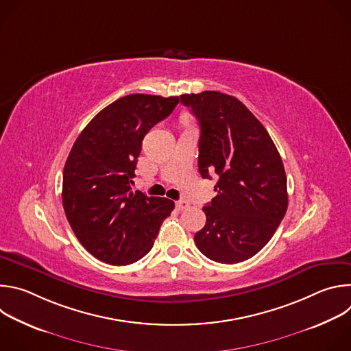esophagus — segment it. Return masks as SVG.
<instances>
[{"label": "esophagus", "instance_id": "34e87169", "mask_svg": "<svg viewBox=\"0 0 351 351\" xmlns=\"http://www.w3.org/2000/svg\"><path fill=\"white\" fill-rule=\"evenodd\" d=\"M176 208H178L179 211H184V210L190 208V204L186 202V199H180V202L176 203Z\"/></svg>", "mask_w": 351, "mask_h": 351}]
</instances>
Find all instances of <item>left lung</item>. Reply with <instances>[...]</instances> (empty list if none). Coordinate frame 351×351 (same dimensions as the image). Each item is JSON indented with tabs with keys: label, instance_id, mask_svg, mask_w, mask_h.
Segmentation results:
<instances>
[{
	"label": "left lung",
	"instance_id": "obj_1",
	"mask_svg": "<svg viewBox=\"0 0 351 351\" xmlns=\"http://www.w3.org/2000/svg\"><path fill=\"white\" fill-rule=\"evenodd\" d=\"M199 125L198 171L217 173L218 193L203 207L206 226L194 234L207 258L237 264L271 240L287 210L286 173L263 123L233 95L182 94Z\"/></svg>",
	"mask_w": 351,
	"mask_h": 351
}]
</instances>
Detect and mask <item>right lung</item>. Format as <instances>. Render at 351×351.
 I'll list each match as a JSON object with an SVG mask.
<instances>
[{
	"label": "right lung",
	"mask_w": 351,
	"mask_h": 351,
	"mask_svg": "<svg viewBox=\"0 0 351 351\" xmlns=\"http://www.w3.org/2000/svg\"><path fill=\"white\" fill-rule=\"evenodd\" d=\"M179 97L125 95L99 111L76 138L64 168L62 204L87 252L111 265L143 258L175 208L164 197L130 189L141 141Z\"/></svg>",
	"instance_id": "right-lung-1"
}]
</instances>
